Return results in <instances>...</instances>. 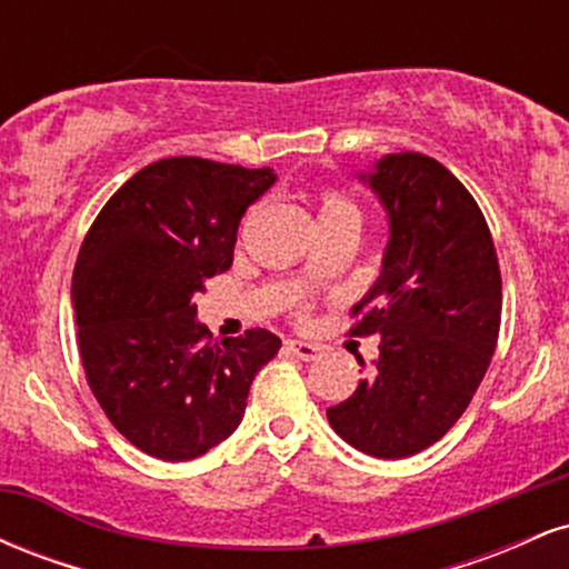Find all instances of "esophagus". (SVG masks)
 Here are the masks:
<instances>
[{
    "instance_id": "esophagus-1",
    "label": "esophagus",
    "mask_w": 569,
    "mask_h": 569,
    "mask_svg": "<svg viewBox=\"0 0 569 569\" xmlns=\"http://www.w3.org/2000/svg\"><path fill=\"white\" fill-rule=\"evenodd\" d=\"M286 348H289L297 358H302V361H316V358L321 356V348L312 342H305V339H289Z\"/></svg>"
}]
</instances>
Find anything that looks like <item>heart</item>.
<instances>
[{
    "instance_id": "b5f03b06",
    "label": "heart",
    "mask_w": 569,
    "mask_h": 569,
    "mask_svg": "<svg viewBox=\"0 0 569 569\" xmlns=\"http://www.w3.org/2000/svg\"><path fill=\"white\" fill-rule=\"evenodd\" d=\"M316 208H318V221H321V230H329V227L337 224H361V211L352 200L345 198L342 192L331 187H321L316 192ZM318 264H307V276H318Z\"/></svg>"
}]
</instances>
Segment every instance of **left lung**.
I'll return each instance as SVG.
<instances>
[{
	"instance_id": "obj_1",
	"label": "left lung",
	"mask_w": 569,
	"mask_h": 569,
	"mask_svg": "<svg viewBox=\"0 0 569 569\" xmlns=\"http://www.w3.org/2000/svg\"><path fill=\"white\" fill-rule=\"evenodd\" d=\"M369 184L390 243L350 335H380V358L326 417L350 447L398 460L439 441L471 403L498 345L502 280L479 202L439 160L388 154Z\"/></svg>"
}]
</instances>
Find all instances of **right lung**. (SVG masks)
<instances>
[{
    "mask_svg": "<svg viewBox=\"0 0 569 569\" xmlns=\"http://www.w3.org/2000/svg\"><path fill=\"white\" fill-rule=\"evenodd\" d=\"M270 168L166 158L101 208L71 278L77 345L103 415L141 452L181 462L240 426L248 388L280 339H213L194 297L230 270L238 227L272 187Z\"/></svg>",
    "mask_w": 569,
    "mask_h": 569,
    "instance_id": "add662e5",
    "label": "right lung"
}]
</instances>
